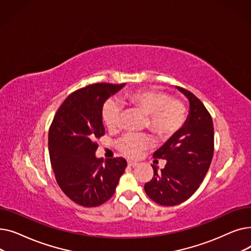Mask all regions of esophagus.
Wrapping results in <instances>:
<instances>
[{
  "label": "esophagus",
  "instance_id": "1",
  "mask_svg": "<svg viewBox=\"0 0 251 251\" xmlns=\"http://www.w3.org/2000/svg\"><path fill=\"white\" fill-rule=\"evenodd\" d=\"M138 164L137 163H135V162H132V161H128V166L129 167H136Z\"/></svg>",
  "mask_w": 251,
  "mask_h": 251
}]
</instances>
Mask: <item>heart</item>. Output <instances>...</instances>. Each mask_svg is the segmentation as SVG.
<instances>
[{"instance_id":"1","label":"heart","mask_w":251,"mask_h":251,"mask_svg":"<svg viewBox=\"0 0 251 251\" xmlns=\"http://www.w3.org/2000/svg\"><path fill=\"white\" fill-rule=\"evenodd\" d=\"M123 105L137 109L148 115V127L161 139L173 135L185 121V108L183 103L170 98L165 92L156 88H139L125 92L118 99ZM102 120L110 130L119 126L121 110L112 101H105L102 107ZM149 135H126L118 143V148L124 154L134 157L151 146Z\"/></svg>"}]
</instances>
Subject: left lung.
Returning <instances> with one entry per match:
<instances>
[{
	"label": "left lung",
	"mask_w": 251,
	"mask_h": 251,
	"mask_svg": "<svg viewBox=\"0 0 251 251\" xmlns=\"http://www.w3.org/2000/svg\"><path fill=\"white\" fill-rule=\"evenodd\" d=\"M189 101L183 126L153 153L167 161L164 169L152 166L153 177L144 191L161 205H177L187 201L200 187L214 154V125L204 104L190 91L176 86Z\"/></svg>",
	"instance_id": "left-lung-1"
}]
</instances>
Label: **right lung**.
<instances>
[{
    "instance_id": "obj_1",
    "label": "right lung",
    "mask_w": 251,
    "mask_h": 251,
    "mask_svg": "<svg viewBox=\"0 0 251 251\" xmlns=\"http://www.w3.org/2000/svg\"><path fill=\"white\" fill-rule=\"evenodd\" d=\"M123 84L96 83L76 90L58 109L49 131L50 164L60 188L71 201L94 207L110 200L123 175V157L96 156L104 134L102 107Z\"/></svg>"
}]
</instances>
